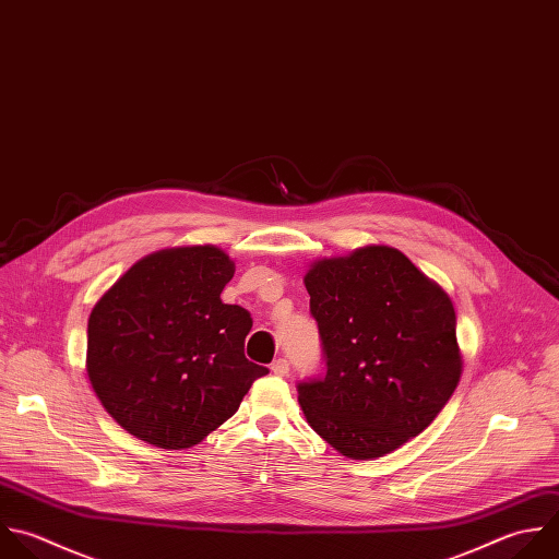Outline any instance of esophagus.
I'll use <instances>...</instances> for the list:
<instances>
[{
    "label": "esophagus",
    "mask_w": 559,
    "mask_h": 559,
    "mask_svg": "<svg viewBox=\"0 0 559 559\" xmlns=\"http://www.w3.org/2000/svg\"><path fill=\"white\" fill-rule=\"evenodd\" d=\"M288 369H290V362H288L286 358H277V360H273V365H271V371H273L275 376H288Z\"/></svg>",
    "instance_id": "34e87169"
}]
</instances>
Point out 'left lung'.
Instances as JSON below:
<instances>
[{"mask_svg": "<svg viewBox=\"0 0 559 559\" xmlns=\"http://www.w3.org/2000/svg\"><path fill=\"white\" fill-rule=\"evenodd\" d=\"M325 373L297 382L308 424L352 459L419 435L461 376L450 297L404 253L358 249L304 277Z\"/></svg>", "mask_w": 559, "mask_h": 559, "instance_id": "1", "label": "left lung"}]
</instances>
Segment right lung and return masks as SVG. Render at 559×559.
<instances>
[{
	"mask_svg": "<svg viewBox=\"0 0 559 559\" xmlns=\"http://www.w3.org/2000/svg\"><path fill=\"white\" fill-rule=\"evenodd\" d=\"M234 271L216 247L168 249L133 264L94 306L87 373L109 415L138 439L190 448L269 373L245 356L249 310L221 299Z\"/></svg>",
	"mask_w": 559,
	"mask_h": 559,
	"instance_id": "right-lung-1",
	"label": "right lung"
}]
</instances>
